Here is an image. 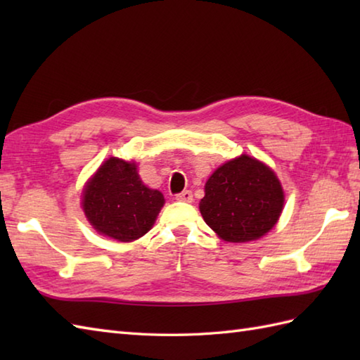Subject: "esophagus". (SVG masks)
Returning <instances> with one entry per match:
<instances>
[{
    "instance_id": "34e87169",
    "label": "esophagus",
    "mask_w": 360,
    "mask_h": 360,
    "mask_svg": "<svg viewBox=\"0 0 360 360\" xmlns=\"http://www.w3.org/2000/svg\"><path fill=\"white\" fill-rule=\"evenodd\" d=\"M176 200L178 201H184V202H192L193 201V195L190 190H184V192H181L176 195Z\"/></svg>"
}]
</instances>
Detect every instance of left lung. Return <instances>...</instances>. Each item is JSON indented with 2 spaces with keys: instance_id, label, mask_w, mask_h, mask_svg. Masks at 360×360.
I'll list each match as a JSON object with an SVG mask.
<instances>
[{
  "instance_id": "left-lung-1",
  "label": "left lung",
  "mask_w": 360,
  "mask_h": 360,
  "mask_svg": "<svg viewBox=\"0 0 360 360\" xmlns=\"http://www.w3.org/2000/svg\"><path fill=\"white\" fill-rule=\"evenodd\" d=\"M200 212L221 240L262 238L277 224L285 193L277 176L255 158L241 155L218 167L205 182Z\"/></svg>"
}]
</instances>
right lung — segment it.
Wrapping results in <instances>:
<instances>
[{
	"instance_id": "add662e5",
	"label": "right lung",
	"mask_w": 360,
	"mask_h": 360,
	"mask_svg": "<svg viewBox=\"0 0 360 360\" xmlns=\"http://www.w3.org/2000/svg\"><path fill=\"white\" fill-rule=\"evenodd\" d=\"M165 200L137 174L136 162L110 158L83 190L82 207L98 233L122 243L141 238L155 224Z\"/></svg>"
}]
</instances>
